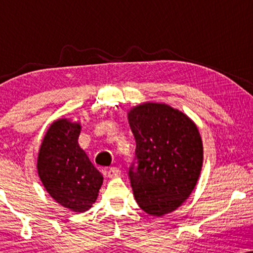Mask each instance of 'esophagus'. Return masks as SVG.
<instances>
[{
    "label": "esophagus",
    "instance_id": "obj_1",
    "mask_svg": "<svg viewBox=\"0 0 253 253\" xmlns=\"http://www.w3.org/2000/svg\"><path fill=\"white\" fill-rule=\"evenodd\" d=\"M121 175V170L120 168L117 167H112L108 169V177L109 178H115V177H119Z\"/></svg>",
    "mask_w": 253,
    "mask_h": 253
}]
</instances>
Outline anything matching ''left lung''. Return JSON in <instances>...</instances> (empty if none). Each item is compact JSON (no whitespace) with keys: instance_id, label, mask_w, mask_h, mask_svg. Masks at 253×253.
<instances>
[{"instance_id":"8db88e82","label":"left lung","mask_w":253,"mask_h":253,"mask_svg":"<svg viewBox=\"0 0 253 253\" xmlns=\"http://www.w3.org/2000/svg\"><path fill=\"white\" fill-rule=\"evenodd\" d=\"M138 167L129 176L141 210L162 216L177 210L198 182L203 140L196 123L167 103L143 102L127 112Z\"/></svg>"}]
</instances>
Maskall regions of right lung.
Segmentation results:
<instances>
[{
	"label": "right lung",
	"instance_id": "add662e5",
	"mask_svg": "<svg viewBox=\"0 0 253 253\" xmlns=\"http://www.w3.org/2000/svg\"><path fill=\"white\" fill-rule=\"evenodd\" d=\"M82 124L57 119L41 141L37 160L40 181L49 196L71 212L84 213L99 196L103 176L79 146Z\"/></svg>",
	"mask_w": 253,
	"mask_h": 253
}]
</instances>
